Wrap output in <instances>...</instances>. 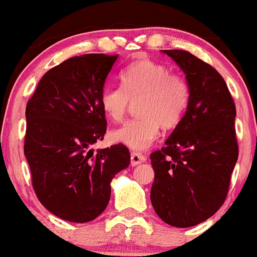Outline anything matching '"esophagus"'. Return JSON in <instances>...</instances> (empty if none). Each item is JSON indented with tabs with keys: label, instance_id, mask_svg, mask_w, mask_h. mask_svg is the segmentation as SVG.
I'll list each match as a JSON object with an SVG mask.
<instances>
[{
	"label": "esophagus",
	"instance_id": "1",
	"mask_svg": "<svg viewBox=\"0 0 257 257\" xmlns=\"http://www.w3.org/2000/svg\"><path fill=\"white\" fill-rule=\"evenodd\" d=\"M146 161V156L142 155L141 152H131V165L132 166H136V165L141 164V162Z\"/></svg>",
	"mask_w": 257,
	"mask_h": 257
}]
</instances>
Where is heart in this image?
<instances>
[{
  "instance_id": "heart-1",
  "label": "heart",
  "mask_w": 257,
  "mask_h": 257,
  "mask_svg": "<svg viewBox=\"0 0 257 257\" xmlns=\"http://www.w3.org/2000/svg\"><path fill=\"white\" fill-rule=\"evenodd\" d=\"M120 80L121 87L103 88L101 108L118 122L125 117L130 101L140 98L136 110L141 116L112 131L113 141L132 150H145L159 137L160 125L172 128L181 122L191 101V86L185 76L150 58H140L121 71Z\"/></svg>"
}]
</instances>
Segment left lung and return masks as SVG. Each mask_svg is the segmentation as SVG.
Returning <instances> with one entry per match:
<instances>
[{
    "instance_id": "1",
    "label": "left lung",
    "mask_w": 257,
    "mask_h": 257,
    "mask_svg": "<svg viewBox=\"0 0 257 257\" xmlns=\"http://www.w3.org/2000/svg\"><path fill=\"white\" fill-rule=\"evenodd\" d=\"M186 75L191 101L161 150L150 155L151 202L162 221L190 227L222 206L238 157L236 107L222 76L189 51L164 50Z\"/></svg>"
}]
</instances>
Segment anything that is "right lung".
I'll list each match as a JSON object with an SVG mask.
<instances>
[{"instance_id":"1","label":"right lung","mask_w":257,"mask_h":257,"mask_svg":"<svg viewBox=\"0 0 257 257\" xmlns=\"http://www.w3.org/2000/svg\"><path fill=\"white\" fill-rule=\"evenodd\" d=\"M117 56L87 53L63 61L42 76L27 102L24 151L32 187L48 211L70 222L102 214L111 180L130 165L125 145L92 150L107 128L100 96Z\"/></svg>"}]
</instances>
